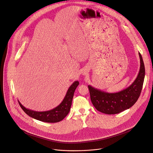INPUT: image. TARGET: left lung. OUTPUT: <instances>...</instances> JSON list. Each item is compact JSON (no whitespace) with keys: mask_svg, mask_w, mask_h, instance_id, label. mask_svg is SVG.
<instances>
[{"mask_svg":"<svg viewBox=\"0 0 153 153\" xmlns=\"http://www.w3.org/2000/svg\"><path fill=\"white\" fill-rule=\"evenodd\" d=\"M140 67L134 81L126 89L115 93H109L88 85L92 103L99 111L107 114H117L132 107L142 91L145 68L142 55L139 53Z\"/></svg>","mask_w":153,"mask_h":153,"instance_id":"1","label":"left lung"}]
</instances>
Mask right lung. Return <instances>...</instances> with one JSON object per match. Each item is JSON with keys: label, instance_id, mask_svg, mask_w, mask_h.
<instances>
[{"label": "right lung", "instance_id": "right-lung-1", "mask_svg": "<svg viewBox=\"0 0 153 153\" xmlns=\"http://www.w3.org/2000/svg\"><path fill=\"white\" fill-rule=\"evenodd\" d=\"M79 85L78 81H74L66 93L62 102L56 108L46 111H37L25 108L18 100L21 108L27 115L37 120L45 123H57L62 121L68 114L74 95V92Z\"/></svg>", "mask_w": 153, "mask_h": 153}]
</instances>
